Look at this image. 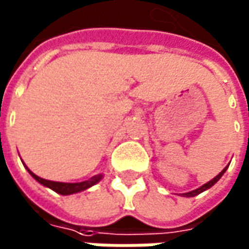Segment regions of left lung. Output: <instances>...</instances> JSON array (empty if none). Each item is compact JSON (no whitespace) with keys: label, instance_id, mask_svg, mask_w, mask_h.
Returning a JSON list of instances; mask_svg holds the SVG:
<instances>
[{"label":"left lung","instance_id":"1","mask_svg":"<svg viewBox=\"0 0 249 249\" xmlns=\"http://www.w3.org/2000/svg\"><path fill=\"white\" fill-rule=\"evenodd\" d=\"M228 166H229V165H228ZM228 166L225 167V169H224V170H222V172H221V173L217 174V176H215V177H214L213 180H210L209 182L203 184L202 187H199V188L194 189V191H189V192H185V194H182V196H185V197H194V196L199 195V194H202V192H204V191H207V189H210V188H211V187H213V185H214V184H215V182L218 181V180H219V178H221V177H222V176H224V173H225V172H226V169H228Z\"/></svg>","mask_w":249,"mask_h":249}]
</instances>
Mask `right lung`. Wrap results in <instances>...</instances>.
Masks as SVG:
<instances>
[{
	"mask_svg": "<svg viewBox=\"0 0 249 249\" xmlns=\"http://www.w3.org/2000/svg\"><path fill=\"white\" fill-rule=\"evenodd\" d=\"M25 169L28 170V173L31 174L32 177H34L36 181L39 182V184H42L43 187H47V188L53 189L54 192H57V194H60V195H72V194H77V192L86 191V189L91 188L92 185H95L96 182H99L103 178V174H96V176L91 177V178H89V180H86V181H80V182L50 181V180L40 178L39 176L34 174L27 166H25Z\"/></svg>",
	"mask_w": 249,
	"mask_h": 249,
	"instance_id": "right-lung-1",
	"label": "right lung"
}]
</instances>
